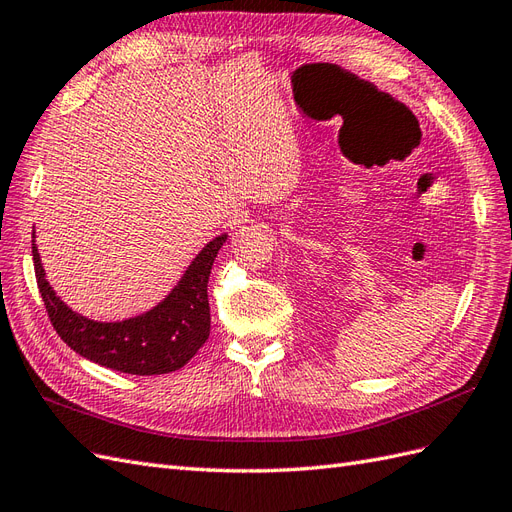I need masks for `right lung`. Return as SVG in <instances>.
Listing matches in <instances>:
<instances>
[{
    "instance_id": "obj_1",
    "label": "right lung",
    "mask_w": 512,
    "mask_h": 512,
    "mask_svg": "<svg viewBox=\"0 0 512 512\" xmlns=\"http://www.w3.org/2000/svg\"><path fill=\"white\" fill-rule=\"evenodd\" d=\"M227 233L218 235L192 259L179 283L162 303L121 322H97L73 311L56 296L32 244L38 292L56 333L77 355L116 372L151 376L183 368L209 337L207 281Z\"/></svg>"
}]
</instances>
